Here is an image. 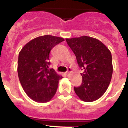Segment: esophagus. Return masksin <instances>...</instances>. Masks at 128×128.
Returning <instances> with one entry per match:
<instances>
[{"instance_id":"34e87169","label":"esophagus","mask_w":128,"mask_h":128,"mask_svg":"<svg viewBox=\"0 0 128 128\" xmlns=\"http://www.w3.org/2000/svg\"><path fill=\"white\" fill-rule=\"evenodd\" d=\"M71 70H71L70 68H68V70L66 72V75H67V76L69 75V74H70Z\"/></svg>"}]
</instances>
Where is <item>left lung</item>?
<instances>
[{"mask_svg":"<svg viewBox=\"0 0 128 128\" xmlns=\"http://www.w3.org/2000/svg\"><path fill=\"white\" fill-rule=\"evenodd\" d=\"M83 72L81 86L74 91L81 100L92 102L101 97L108 88L113 73L112 54L99 40L86 36L66 38Z\"/></svg>","mask_w":128,"mask_h":128,"instance_id":"obj_1","label":"left lung"}]
</instances>
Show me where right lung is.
<instances>
[{"mask_svg":"<svg viewBox=\"0 0 128 128\" xmlns=\"http://www.w3.org/2000/svg\"><path fill=\"white\" fill-rule=\"evenodd\" d=\"M64 40L60 37L44 35L30 40L19 52V80L26 94L36 102H48L56 94L59 80L63 77L52 68L48 69L49 53Z\"/></svg>","mask_w":128,"mask_h":128,"instance_id":"1","label":"right lung"}]
</instances>
